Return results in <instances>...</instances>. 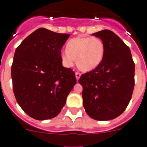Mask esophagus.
I'll return each instance as SVG.
<instances>
[{"label":"esophagus","mask_w":147,"mask_h":147,"mask_svg":"<svg viewBox=\"0 0 147 147\" xmlns=\"http://www.w3.org/2000/svg\"><path fill=\"white\" fill-rule=\"evenodd\" d=\"M80 73H79V72H76V73H75V78H76V79H77V80H79V78H80Z\"/></svg>","instance_id":"obj_1"}]
</instances>
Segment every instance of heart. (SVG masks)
<instances>
[{"label":"heart","instance_id":"heart-1","mask_svg":"<svg viewBox=\"0 0 147 147\" xmlns=\"http://www.w3.org/2000/svg\"><path fill=\"white\" fill-rule=\"evenodd\" d=\"M105 53L103 41L98 37L78 36L70 39L66 45V50L61 53L62 64L65 67H71L77 64L83 71H92L102 61Z\"/></svg>","mask_w":147,"mask_h":147}]
</instances>
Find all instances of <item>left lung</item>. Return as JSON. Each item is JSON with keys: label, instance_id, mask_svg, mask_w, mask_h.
Here are the masks:
<instances>
[{"label": "left lung", "instance_id": "left-lung-1", "mask_svg": "<svg viewBox=\"0 0 147 147\" xmlns=\"http://www.w3.org/2000/svg\"><path fill=\"white\" fill-rule=\"evenodd\" d=\"M103 41L105 53L101 64L82 75L83 105L93 119L108 121L125 111L134 88L135 64L129 47L110 30L92 34Z\"/></svg>", "mask_w": 147, "mask_h": 147}]
</instances>
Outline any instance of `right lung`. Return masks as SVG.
Wrapping results in <instances>:
<instances>
[{
	"label": "right lung",
	"instance_id": "obj_1",
	"mask_svg": "<svg viewBox=\"0 0 147 147\" xmlns=\"http://www.w3.org/2000/svg\"><path fill=\"white\" fill-rule=\"evenodd\" d=\"M69 34L38 28L17 47L11 66L13 91L23 111L36 120L55 117L76 83L62 66L61 48Z\"/></svg>",
	"mask_w": 147,
	"mask_h": 147
}]
</instances>
